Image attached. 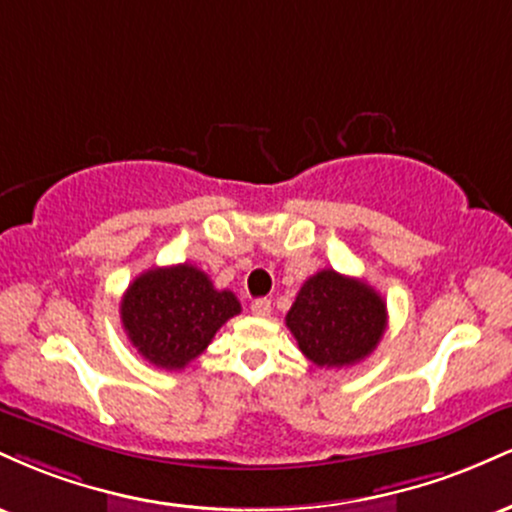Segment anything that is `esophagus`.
<instances>
[{"label":"esophagus","mask_w":512,"mask_h":512,"mask_svg":"<svg viewBox=\"0 0 512 512\" xmlns=\"http://www.w3.org/2000/svg\"><path fill=\"white\" fill-rule=\"evenodd\" d=\"M250 310L252 315L257 317H269V313H272V301H267V298H257V301H252Z\"/></svg>","instance_id":"34e87169"}]
</instances>
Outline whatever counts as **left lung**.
<instances>
[{
	"label": "left lung",
	"instance_id": "obj_1",
	"mask_svg": "<svg viewBox=\"0 0 512 512\" xmlns=\"http://www.w3.org/2000/svg\"><path fill=\"white\" fill-rule=\"evenodd\" d=\"M286 327L320 368H346L373 354L387 327V305L366 281L322 269L298 291Z\"/></svg>",
	"mask_w": 512,
	"mask_h": 512
}]
</instances>
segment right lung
Returning <instances> with one entry per match:
<instances>
[{
    "label": "right lung",
    "mask_w": 512,
    "mask_h": 512,
    "mask_svg": "<svg viewBox=\"0 0 512 512\" xmlns=\"http://www.w3.org/2000/svg\"><path fill=\"white\" fill-rule=\"evenodd\" d=\"M240 313L236 293L214 289L192 264L154 267L129 284L120 303L129 342L156 368L182 370Z\"/></svg>",
    "instance_id": "1"
}]
</instances>
